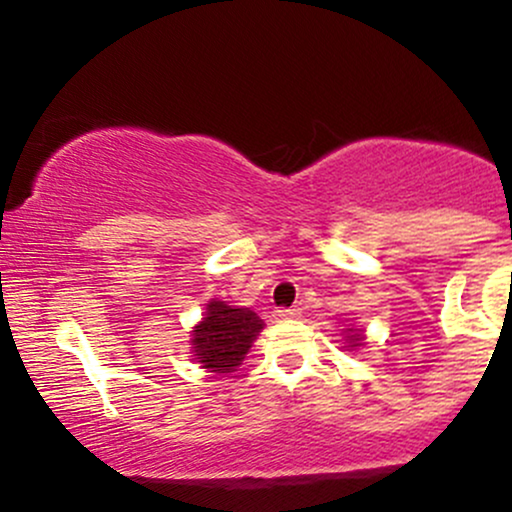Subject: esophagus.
<instances>
[{
    "mask_svg": "<svg viewBox=\"0 0 512 512\" xmlns=\"http://www.w3.org/2000/svg\"><path fill=\"white\" fill-rule=\"evenodd\" d=\"M298 315H301V310H298V308H279V310H274L276 320H293V317H298Z\"/></svg>",
    "mask_w": 512,
    "mask_h": 512,
    "instance_id": "esophagus-1",
    "label": "esophagus"
}]
</instances>
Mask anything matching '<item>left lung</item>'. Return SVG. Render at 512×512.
<instances>
[{
    "mask_svg": "<svg viewBox=\"0 0 512 512\" xmlns=\"http://www.w3.org/2000/svg\"><path fill=\"white\" fill-rule=\"evenodd\" d=\"M351 339H356V342H361V334H351ZM356 342H351V346H358Z\"/></svg>",
    "mask_w": 512,
    "mask_h": 512,
    "instance_id": "8db88e82",
    "label": "left lung"
}]
</instances>
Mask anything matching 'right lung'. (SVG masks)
Here are the masks:
<instances>
[{
    "mask_svg": "<svg viewBox=\"0 0 512 512\" xmlns=\"http://www.w3.org/2000/svg\"><path fill=\"white\" fill-rule=\"evenodd\" d=\"M262 327V320L252 310L211 301L204 320L192 332V351L204 368L233 373Z\"/></svg>",
    "mask_w": 512,
    "mask_h": 512,
    "instance_id": "1",
    "label": "right lung"
}]
</instances>
